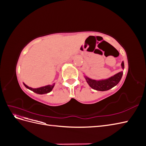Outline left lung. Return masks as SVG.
<instances>
[{
	"mask_svg": "<svg viewBox=\"0 0 146 146\" xmlns=\"http://www.w3.org/2000/svg\"><path fill=\"white\" fill-rule=\"evenodd\" d=\"M121 66H122V69L124 68V63H123V61L122 62ZM122 74H123V72L121 71L108 79H106V80H92V79H91L85 76V77L86 80V82L88 83V85H90V86L92 88V89L97 91H107L111 89L112 88L117 85L118 83L121 80Z\"/></svg>",
	"mask_w": 146,
	"mask_h": 146,
	"instance_id": "1",
	"label": "left lung"
}]
</instances>
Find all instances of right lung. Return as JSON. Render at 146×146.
Instances as JSON below:
<instances>
[{"label": "right lung", "mask_w": 146, "mask_h": 146, "mask_svg": "<svg viewBox=\"0 0 146 146\" xmlns=\"http://www.w3.org/2000/svg\"><path fill=\"white\" fill-rule=\"evenodd\" d=\"M24 85L26 88H28L29 90L33 91L34 92H35V93L39 94H47L48 92H50L52 90L53 88H54L55 86V83L52 84L51 85H47V86L40 87L38 88H32L26 85L25 83H24Z\"/></svg>", "instance_id": "1"}]
</instances>
